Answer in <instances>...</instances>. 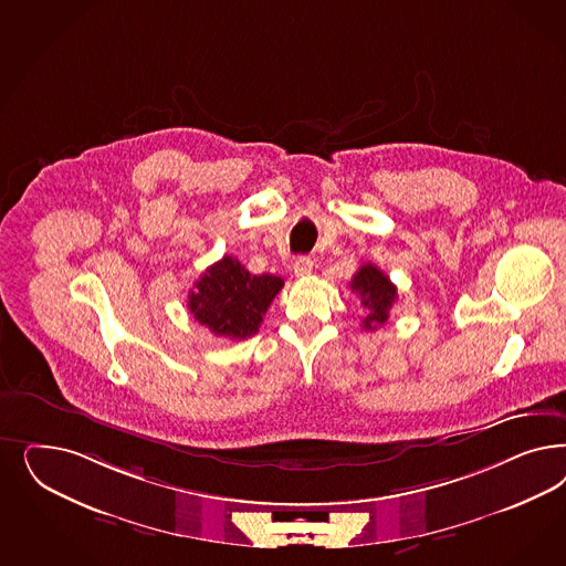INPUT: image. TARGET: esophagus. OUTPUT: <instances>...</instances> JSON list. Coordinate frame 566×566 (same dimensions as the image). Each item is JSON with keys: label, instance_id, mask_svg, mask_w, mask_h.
Masks as SVG:
<instances>
[{"label": "esophagus", "instance_id": "obj_1", "mask_svg": "<svg viewBox=\"0 0 566 566\" xmlns=\"http://www.w3.org/2000/svg\"><path fill=\"white\" fill-rule=\"evenodd\" d=\"M312 269H314V262H312L311 258H300L293 264V274L295 276H308L312 273Z\"/></svg>", "mask_w": 566, "mask_h": 566}]
</instances>
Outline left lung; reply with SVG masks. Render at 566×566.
<instances>
[{"instance_id": "left-lung-1", "label": "left lung", "mask_w": 566, "mask_h": 566, "mask_svg": "<svg viewBox=\"0 0 566 566\" xmlns=\"http://www.w3.org/2000/svg\"><path fill=\"white\" fill-rule=\"evenodd\" d=\"M349 287H352V292L360 295V304L368 311L363 321V327L366 331H375L385 325L394 302L398 300V290L389 281V276L368 262L358 269V273L354 274Z\"/></svg>"}]
</instances>
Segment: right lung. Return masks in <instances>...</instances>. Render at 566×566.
<instances>
[{"instance_id":"1","label":"right lung","mask_w":566,"mask_h":566,"mask_svg":"<svg viewBox=\"0 0 566 566\" xmlns=\"http://www.w3.org/2000/svg\"><path fill=\"white\" fill-rule=\"evenodd\" d=\"M281 287V276L252 274L238 258L224 255L193 283L187 306L193 318L214 335L245 339L258 333L262 316Z\"/></svg>"}]
</instances>
